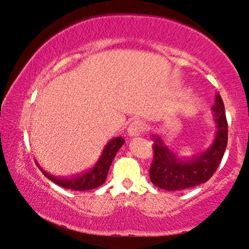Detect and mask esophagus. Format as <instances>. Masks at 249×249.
Returning <instances> with one entry per match:
<instances>
[{
	"instance_id": "obj_1",
	"label": "esophagus",
	"mask_w": 249,
	"mask_h": 249,
	"mask_svg": "<svg viewBox=\"0 0 249 249\" xmlns=\"http://www.w3.org/2000/svg\"><path fill=\"white\" fill-rule=\"evenodd\" d=\"M144 131H145L144 123H142V121H139V119H134V121L130 124V126H128L127 133H128V136L136 137V136H139V134L144 132Z\"/></svg>"
}]
</instances>
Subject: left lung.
Returning a JSON list of instances; mask_svg holds the SVG:
<instances>
[{"label":"left lung","mask_w":249,"mask_h":249,"mask_svg":"<svg viewBox=\"0 0 249 249\" xmlns=\"http://www.w3.org/2000/svg\"><path fill=\"white\" fill-rule=\"evenodd\" d=\"M218 131L210 147L198 156L182 159L168 148L160 137L153 136V160L150 179L153 185L166 191L186 190L206 182L218 170L227 147L228 124L221 96L216 95L213 105Z\"/></svg>","instance_id":"1"}]
</instances>
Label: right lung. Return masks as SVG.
<instances>
[{"label": "right lung", "instance_id": "right-lung-1", "mask_svg": "<svg viewBox=\"0 0 249 249\" xmlns=\"http://www.w3.org/2000/svg\"><path fill=\"white\" fill-rule=\"evenodd\" d=\"M124 142L125 141L122 137H117V138L111 139V141L105 145L104 150H103L102 152V156L99 157L98 161L96 162L95 166L91 167L90 170L87 171L85 173L79 174V176L70 177V178H61V177L51 176V174L45 172L42 168H39V170L42 171V173L44 174L48 179H50L51 181L59 185L61 187L69 188V190L75 191L92 190V188H96L104 184V181L107 180V177L108 168H110L111 164H112V160L113 158H115L116 153L118 152V150L122 147V145L124 144Z\"/></svg>", "mask_w": 249, "mask_h": 249}]
</instances>
